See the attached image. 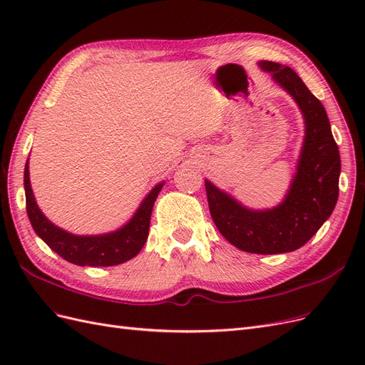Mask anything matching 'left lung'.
Returning a JSON list of instances; mask_svg holds the SVG:
<instances>
[{
    "label": "left lung",
    "mask_w": 365,
    "mask_h": 365,
    "mask_svg": "<svg viewBox=\"0 0 365 365\" xmlns=\"http://www.w3.org/2000/svg\"><path fill=\"white\" fill-rule=\"evenodd\" d=\"M300 108L304 141L291 189L269 210H251L205 180L210 215L236 248L254 254H280L303 247L332 215L338 201L341 160L326 109L298 74L282 63L260 61Z\"/></svg>",
    "instance_id": "8db88e82"
}]
</instances>
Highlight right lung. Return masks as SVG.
<instances>
[{
    "mask_svg": "<svg viewBox=\"0 0 365 365\" xmlns=\"http://www.w3.org/2000/svg\"><path fill=\"white\" fill-rule=\"evenodd\" d=\"M163 185L164 182H160L153 187L129 222L117 231L97 236H77L51 224L43 216L31 192L29 160L24 169L26 207L33 230L62 259L79 267H114L135 257L148 240L152 208Z\"/></svg>",
    "mask_w": 365,
    "mask_h": 365,
    "instance_id": "right-lung-1",
    "label": "right lung"
}]
</instances>
